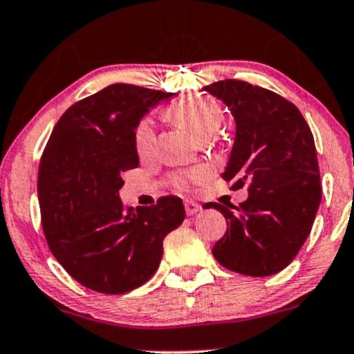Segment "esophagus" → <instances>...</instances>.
Masks as SVG:
<instances>
[{
	"label": "esophagus",
	"mask_w": 354,
	"mask_h": 354,
	"mask_svg": "<svg viewBox=\"0 0 354 354\" xmlns=\"http://www.w3.org/2000/svg\"><path fill=\"white\" fill-rule=\"evenodd\" d=\"M185 209H186V214H188V216H194V214H198L199 211H201V206H199V204L194 203V201H186L185 203Z\"/></svg>",
	"instance_id": "34e87169"
}]
</instances>
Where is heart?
Masks as SVG:
<instances>
[{"instance_id":"b5f03b06","label":"heart","mask_w":354,"mask_h":354,"mask_svg":"<svg viewBox=\"0 0 354 354\" xmlns=\"http://www.w3.org/2000/svg\"><path fill=\"white\" fill-rule=\"evenodd\" d=\"M169 120L183 127L194 135L198 140L211 138L219 130L223 123V110L218 102L209 97L193 95L186 97L176 104L171 105L168 110ZM156 136L150 120H142L135 129V148L140 156H150L155 151ZM196 178L201 176V173H196Z\"/></svg>"}]
</instances>
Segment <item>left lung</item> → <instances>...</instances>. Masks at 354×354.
Here are the masks:
<instances>
[{
    "instance_id": "1",
    "label": "left lung",
    "mask_w": 354,
    "mask_h": 354,
    "mask_svg": "<svg viewBox=\"0 0 354 354\" xmlns=\"http://www.w3.org/2000/svg\"><path fill=\"white\" fill-rule=\"evenodd\" d=\"M204 91L224 102L236 122L223 178L231 189L249 185L239 206L207 203L227 223L212 255L237 274L274 275L299 254L322 203L312 130L292 102L267 88L225 79Z\"/></svg>"
}]
</instances>
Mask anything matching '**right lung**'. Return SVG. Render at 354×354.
<instances>
[{"label": "right lung", "instance_id": "right-lung-1", "mask_svg": "<svg viewBox=\"0 0 354 354\" xmlns=\"http://www.w3.org/2000/svg\"><path fill=\"white\" fill-rule=\"evenodd\" d=\"M173 93L113 84L64 112L37 176L42 229L72 279L118 295L142 287L163 257V241L185 221L181 198L125 209L122 174L138 166L135 129Z\"/></svg>", "mask_w": 354, "mask_h": 354}]
</instances>
